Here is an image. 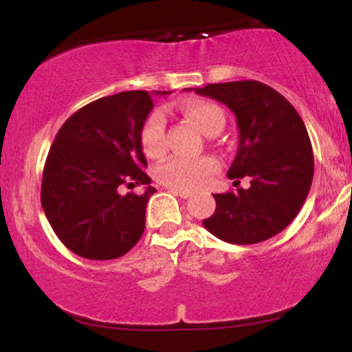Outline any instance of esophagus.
<instances>
[{"label":"esophagus","instance_id":"34e87169","mask_svg":"<svg viewBox=\"0 0 352 352\" xmlns=\"http://www.w3.org/2000/svg\"><path fill=\"white\" fill-rule=\"evenodd\" d=\"M168 192L173 193V195L180 197V199H188V197H192V193H190L188 190H182V188H168Z\"/></svg>","mask_w":352,"mask_h":352}]
</instances>
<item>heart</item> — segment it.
Returning a JSON list of instances; mask_svg holds the SVG:
<instances>
[{"label": "heart", "instance_id": "obj_1", "mask_svg": "<svg viewBox=\"0 0 352 352\" xmlns=\"http://www.w3.org/2000/svg\"><path fill=\"white\" fill-rule=\"evenodd\" d=\"M182 112L205 135H217L225 125V112L217 104L205 102V100H190L182 107ZM165 129H167L165 112L162 109H155L145 119L142 131H140L142 151L151 159H159L165 153V148H167ZM218 168H220L218 160L208 155L200 157V159L172 157L157 165L155 179L170 188L200 190L208 184Z\"/></svg>", "mask_w": 352, "mask_h": 352}]
</instances>
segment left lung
I'll list each match as a JSON object with an SVG mask.
<instances>
[{
    "mask_svg": "<svg viewBox=\"0 0 352 352\" xmlns=\"http://www.w3.org/2000/svg\"><path fill=\"white\" fill-rule=\"evenodd\" d=\"M230 107L236 117L238 151L228 170L248 188L217 193V208L205 218L212 235L233 245L268 240L298 215L313 182V147L300 114L278 91L258 80L208 84L195 89Z\"/></svg>",
    "mask_w": 352,
    "mask_h": 352,
    "instance_id": "left-lung-1",
    "label": "left lung"
}]
</instances>
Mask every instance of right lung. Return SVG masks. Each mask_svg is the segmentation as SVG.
I'll return each mask as SVG.
<instances>
[{
    "mask_svg": "<svg viewBox=\"0 0 352 352\" xmlns=\"http://www.w3.org/2000/svg\"><path fill=\"white\" fill-rule=\"evenodd\" d=\"M152 109L151 92H119L79 109L56 134L43 170L41 205L72 253L114 260L142 236L155 188L144 172L140 131ZM135 184H147L146 192L123 193Z\"/></svg>",
    "mask_w": 352,
    "mask_h": 352,
    "instance_id": "obj_1",
    "label": "right lung"
}]
</instances>
